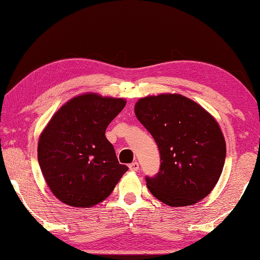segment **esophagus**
Instances as JSON below:
<instances>
[{
    "mask_svg": "<svg viewBox=\"0 0 260 260\" xmlns=\"http://www.w3.org/2000/svg\"><path fill=\"white\" fill-rule=\"evenodd\" d=\"M128 167H129L131 171H138L139 167H140V164L138 161H134V162H132V164H129Z\"/></svg>",
    "mask_w": 260,
    "mask_h": 260,
    "instance_id": "obj_1",
    "label": "esophagus"
}]
</instances>
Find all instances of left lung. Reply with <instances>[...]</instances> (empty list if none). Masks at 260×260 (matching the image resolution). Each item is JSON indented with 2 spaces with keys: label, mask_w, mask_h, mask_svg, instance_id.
<instances>
[{
  "label": "left lung",
  "mask_w": 260,
  "mask_h": 260,
  "mask_svg": "<svg viewBox=\"0 0 260 260\" xmlns=\"http://www.w3.org/2000/svg\"><path fill=\"white\" fill-rule=\"evenodd\" d=\"M134 110L160 153L159 172L146 178L149 190L174 208L199 203L212 191L225 164L226 142L217 120L180 94L147 96Z\"/></svg>",
  "instance_id": "8db88e82"
}]
</instances>
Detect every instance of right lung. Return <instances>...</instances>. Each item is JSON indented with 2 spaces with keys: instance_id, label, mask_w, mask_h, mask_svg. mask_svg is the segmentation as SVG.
Listing matches in <instances>:
<instances>
[{
  "instance_id": "1",
  "label": "right lung",
  "mask_w": 260,
  "mask_h": 260,
  "mask_svg": "<svg viewBox=\"0 0 260 260\" xmlns=\"http://www.w3.org/2000/svg\"><path fill=\"white\" fill-rule=\"evenodd\" d=\"M124 99L87 93L57 111L40 135L38 160L51 192L64 204L91 208L112 192L128 167L105 138Z\"/></svg>"
}]
</instances>
